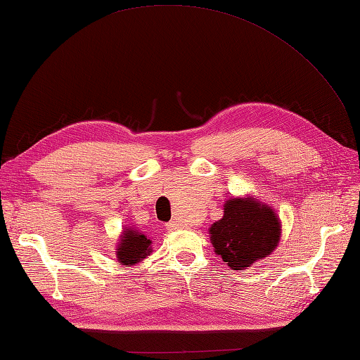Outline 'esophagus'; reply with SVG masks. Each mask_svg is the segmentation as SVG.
Wrapping results in <instances>:
<instances>
[{
  "mask_svg": "<svg viewBox=\"0 0 360 360\" xmlns=\"http://www.w3.org/2000/svg\"><path fill=\"white\" fill-rule=\"evenodd\" d=\"M181 227V225L176 222V221H172V222H169L165 225V229L167 230H170V231H174V230H178Z\"/></svg>",
  "mask_w": 360,
  "mask_h": 360,
  "instance_id": "obj_1",
  "label": "esophagus"
}]
</instances>
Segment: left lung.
<instances>
[{"mask_svg":"<svg viewBox=\"0 0 360 360\" xmlns=\"http://www.w3.org/2000/svg\"><path fill=\"white\" fill-rule=\"evenodd\" d=\"M214 253L231 270H245L270 256L279 245L282 225L270 204L253 196H231L224 204V216L208 229Z\"/></svg>","mask_w":360,"mask_h":360,"instance_id":"obj_1","label":"left lung"}]
</instances>
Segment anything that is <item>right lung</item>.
I'll list each match as a JSON object with an SVG mask.
<instances>
[{
    "mask_svg": "<svg viewBox=\"0 0 360 360\" xmlns=\"http://www.w3.org/2000/svg\"><path fill=\"white\" fill-rule=\"evenodd\" d=\"M152 253V239L135 227H124L116 245V257L121 265H136Z\"/></svg>",
    "mask_w": 360,
    "mask_h": 360,
    "instance_id": "obj_1",
    "label": "right lung"
}]
</instances>
